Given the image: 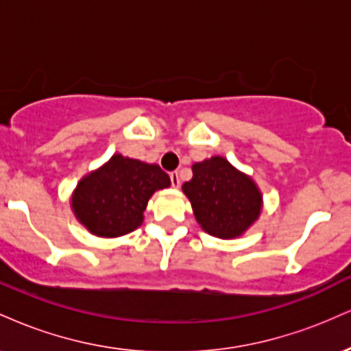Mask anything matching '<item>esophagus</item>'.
<instances>
[{
	"label": "esophagus",
	"mask_w": 351,
	"mask_h": 351,
	"mask_svg": "<svg viewBox=\"0 0 351 351\" xmlns=\"http://www.w3.org/2000/svg\"><path fill=\"white\" fill-rule=\"evenodd\" d=\"M170 180H171V186H173V188H178V186H180L178 171H171V173H170Z\"/></svg>",
	"instance_id": "obj_1"
}]
</instances>
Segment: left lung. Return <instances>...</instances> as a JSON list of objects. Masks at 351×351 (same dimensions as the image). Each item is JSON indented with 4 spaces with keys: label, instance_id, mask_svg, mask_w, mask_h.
<instances>
[{
    "label": "left lung",
    "instance_id": "obj_1",
    "mask_svg": "<svg viewBox=\"0 0 351 351\" xmlns=\"http://www.w3.org/2000/svg\"><path fill=\"white\" fill-rule=\"evenodd\" d=\"M183 191L196 221L211 236H241L261 215L263 196L254 181L221 156L193 165V178Z\"/></svg>",
    "mask_w": 351,
    "mask_h": 351
}]
</instances>
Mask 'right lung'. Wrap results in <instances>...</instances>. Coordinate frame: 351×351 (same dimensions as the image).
<instances>
[{"instance_id": "1", "label": "right lung", "mask_w": 351, "mask_h": 351, "mask_svg": "<svg viewBox=\"0 0 351 351\" xmlns=\"http://www.w3.org/2000/svg\"><path fill=\"white\" fill-rule=\"evenodd\" d=\"M170 186V176L158 165L114 155L97 171L80 180L72 208L92 234L117 237L142 224L148 199Z\"/></svg>"}]
</instances>
